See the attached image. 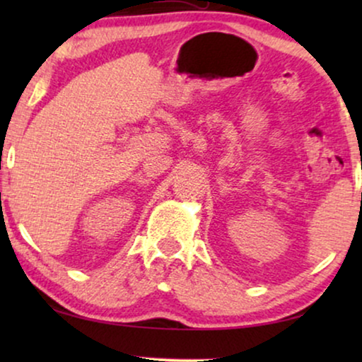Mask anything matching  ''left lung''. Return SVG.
Listing matches in <instances>:
<instances>
[{"instance_id":"left-lung-1","label":"left lung","mask_w":362,"mask_h":362,"mask_svg":"<svg viewBox=\"0 0 362 362\" xmlns=\"http://www.w3.org/2000/svg\"><path fill=\"white\" fill-rule=\"evenodd\" d=\"M361 196H362V194H361Z\"/></svg>"}]
</instances>
